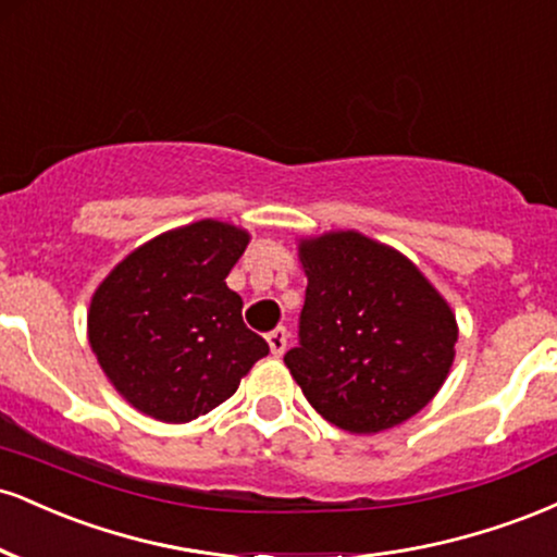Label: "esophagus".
I'll return each instance as SVG.
<instances>
[{
	"mask_svg": "<svg viewBox=\"0 0 557 557\" xmlns=\"http://www.w3.org/2000/svg\"><path fill=\"white\" fill-rule=\"evenodd\" d=\"M267 343H270V350L272 356H283L285 348H287V330L285 327H274L272 332H267Z\"/></svg>",
	"mask_w": 557,
	"mask_h": 557,
	"instance_id": "esophagus-1",
	"label": "esophagus"
}]
</instances>
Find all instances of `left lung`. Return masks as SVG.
I'll return each instance as SVG.
<instances>
[{"label":"left lung","instance_id":"obj_1","mask_svg":"<svg viewBox=\"0 0 557 557\" xmlns=\"http://www.w3.org/2000/svg\"><path fill=\"white\" fill-rule=\"evenodd\" d=\"M306 300L293 380L330 424L354 434L398 426L443 387L458 324L411 259L356 230L298 243Z\"/></svg>","mask_w":557,"mask_h":557}]
</instances>
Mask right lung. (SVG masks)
I'll use <instances>...</instances> for the list:
<instances>
[{
    "instance_id": "1",
    "label": "right lung",
    "mask_w": 557,
    "mask_h": 557,
    "mask_svg": "<svg viewBox=\"0 0 557 557\" xmlns=\"http://www.w3.org/2000/svg\"><path fill=\"white\" fill-rule=\"evenodd\" d=\"M248 240L227 222H190L127 253L96 287L88 343L140 413L170 424L203 417L270 354L225 283Z\"/></svg>"
}]
</instances>
